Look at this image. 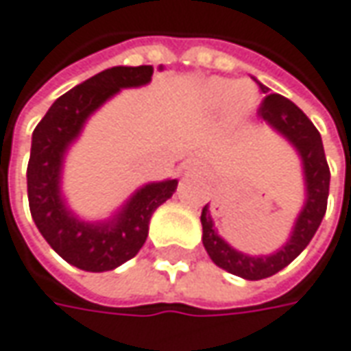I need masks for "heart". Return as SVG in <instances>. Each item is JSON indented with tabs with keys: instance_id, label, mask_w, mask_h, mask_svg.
I'll list each match as a JSON object with an SVG mask.
<instances>
[{
	"instance_id": "1",
	"label": "heart",
	"mask_w": 351,
	"mask_h": 351,
	"mask_svg": "<svg viewBox=\"0 0 351 351\" xmlns=\"http://www.w3.org/2000/svg\"><path fill=\"white\" fill-rule=\"evenodd\" d=\"M245 84H236L230 80H212L206 86V104L210 108H220L226 101H234V106L239 110H245L250 104L245 99L250 98V92L245 90Z\"/></svg>"
}]
</instances>
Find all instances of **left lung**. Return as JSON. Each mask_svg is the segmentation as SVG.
<instances>
[{
  "instance_id": "8db88e82",
  "label": "left lung",
  "mask_w": 351,
  "mask_h": 351,
  "mask_svg": "<svg viewBox=\"0 0 351 351\" xmlns=\"http://www.w3.org/2000/svg\"><path fill=\"white\" fill-rule=\"evenodd\" d=\"M259 88L263 94L269 92V88L265 86H259ZM257 115L263 117L269 125H273L297 147L298 155L304 165L306 204L298 216L293 236L287 241V245L277 253L263 255V257H252V255L239 253L234 247H230L216 234L208 206L202 208V216H200L202 243H204L210 259L223 271L237 275L241 279H247V281L267 279L297 259L302 250L311 243V239L314 237L320 221L326 214L328 191H330V169H328L322 139H320V133L314 128L313 121L304 115V112L281 94H267L259 104Z\"/></svg>"
}]
</instances>
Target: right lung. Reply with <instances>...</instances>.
Masks as SVG:
<instances>
[{
  "label": "right lung",
  "mask_w": 351,
  "mask_h": 351,
  "mask_svg": "<svg viewBox=\"0 0 351 351\" xmlns=\"http://www.w3.org/2000/svg\"><path fill=\"white\" fill-rule=\"evenodd\" d=\"M153 66H114L62 94L33 131L27 165V194L31 216L49 245L70 265L101 273L133 259L145 243L149 220L176 191L178 180L147 184L108 223L76 220L60 198V167L66 147L78 137L88 115L119 88L143 86Z\"/></svg>",
  "instance_id": "1"
}]
</instances>
